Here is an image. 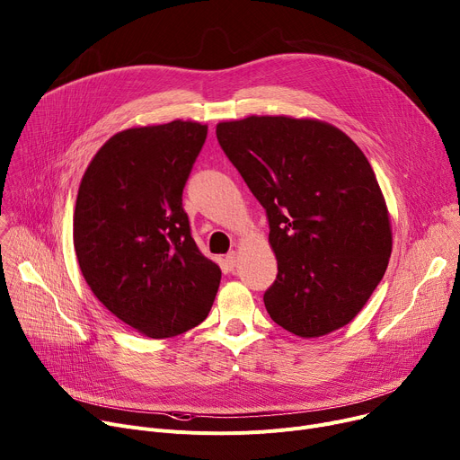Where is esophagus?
I'll return each mask as SVG.
<instances>
[{
  "label": "esophagus",
  "instance_id": "34e87169",
  "mask_svg": "<svg viewBox=\"0 0 460 460\" xmlns=\"http://www.w3.org/2000/svg\"><path fill=\"white\" fill-rule=\"evenodd\" d=\"M236 261H238L236 252H229V253L226 255V266H227V268H234V266H236Z\"/></svg>",
  "mask_w": 460,
  "mask_h": 460
}]
</instances>
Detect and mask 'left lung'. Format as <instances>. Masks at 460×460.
Returning <instances> with one entry per match:
<instances>
[{
    "label": "left lung",
    "mask_w": 460,
    "mask_h": 460,
    "mask_svg": "<svg viewBox=\"0 0 460 460\" xmlns=\"http://www.w3.org/2000/svg\"><path fill=\"white\" fill-rule=\"evenodd\" d=\"M218 142L266 210L278 278L270 318L313 339L349 323L381 283L392 231L376 173L357 144L318 119L250 116Z\"/></svg>",
    "instance_id": "8db88e82"
}]
</instances>
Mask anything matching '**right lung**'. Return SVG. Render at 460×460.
<instances>
[{"label":"right lung","mask_w":460,"mask_h":460,"mask_svg":"<svg viewBox=\"0 0 460 460\" xmlns=\"http://www.w3.org/2000/svg\"><path fill=\"white\" fill-rule=\"evenodd\" d=\"M207 126L170 121L109 138L88 164L74 246L88 287L121 322L151 339L199 325L222 271L201 255L182 208Z\"/></svg>","instance_id":"right-lung-1"}]
</instances>
